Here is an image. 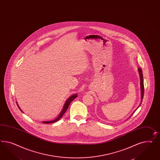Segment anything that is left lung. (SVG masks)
I'll return each instance as SVG.
<instances>
[{"instance_id": "8db88e82", "label": "left lung", "mask_w": 160, "mask_h": 160, "mask_svg": "<svg viewBox=\"0 0 160 160\" xmlns=\"http://www.w3.org/2000/svg\"><path fill=\"white\" fill-rule=\"evenodd\" d=\"M138 73H139V75H140V88H141V98H142V101H141V103L140 105L138 106V107L137 108V109H138L140 106L142 104V99H143V96H144V82H143V76H142V69L139 68L138 69ZM137 110V109H136ZM135 110V111H136ZM135 111L133 112V113L135 112ZM132 113V114H133ZM132 115L130 116V118L132 116Z\"/></svg>"}]
</instances>
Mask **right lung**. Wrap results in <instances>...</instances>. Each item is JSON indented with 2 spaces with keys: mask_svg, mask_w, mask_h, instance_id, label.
Segmentation results:
<instances>
[{
  "mask_svg": "<svg viewBox=\"0 0 160 160\" xmlns=\"http://www.w3.org/2000/svg\"><path fill=\"white\" fill-rule=\"evenodd\" d=\"M77 95H78L77 94H73L72 95H71V96H70V97L66 101L65 103H64V106H63L62 109L61 110V113H59V115H58V116L57 117V119H54V120H51V121L42 122V123L45 124L52 123H54V122H56L58 121L59 119H61V118H62V116L64 115V113H65V112H66V110H67V109L68 108L69 106L70 105L71 102L72 101H73L74 99H75V98L77 97ZM16 103H17V102H16ZM17 105H18V109L20 110H21V111H22V112L23 113V111H22V109L20 108V107H19V106L18 105V103H17Z\"/></svg>",
  "mask_w": 160,
  "mask_h": 160,
  "instance_id": "1",
  "label": "right lung"
}]
</instances>
